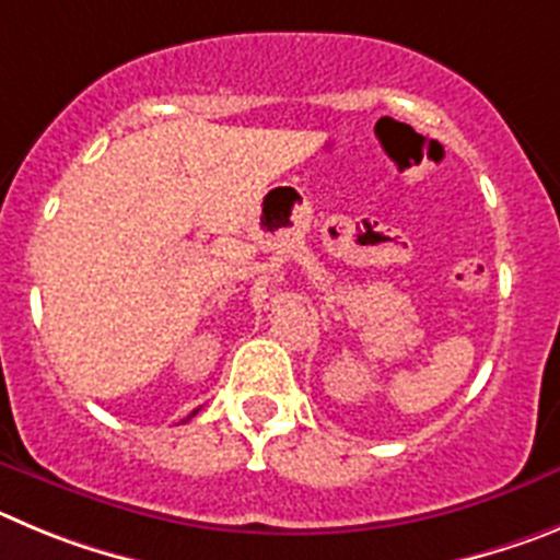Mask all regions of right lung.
<instances>
[{
  "mask_svg": "<svg viewBox=\"0 0 560 560\" xmlns=\"http://www.w3.org/2000/svg\"><path fill=\"white\" fill-rule=\"evenodd\" d=\"M195 412H198V410H192V412H189V418H192V416H195ZM189 418H186V421H189Z\"/></svg>",
  "mask_w": 560,
  "mask_h": 560,
  "instance_id": "add662e5",
  "label": "right lung"
}]
</instances>
